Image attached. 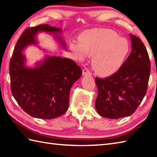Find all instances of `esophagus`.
Here are the masks:
<instances>
[{
	"instance_id": "34e87169",
	"label": "esophagus",
	"mask_w": 157,
	"mask_h": 157,
	"mask_svg": "<svg viewBox=\"0 0 157 157\" xmlns=\"http://www.w3.org/2000/svg\"><path fill=\"white\" fill-rule=\"evenodd\" d=\"M82 75L83 76H86V75H91V73L90 71L87 68H85L83 69L82 71Z\"/></svg>"
}]
</instances>
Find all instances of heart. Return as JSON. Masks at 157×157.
<instances>
[{"instance_id":"1","label":"heart","mask_w":157,"mask_h":157,"mask_svg":"<svg viewBox=\"0 0 157 157\" xmlns=\"http://www.w3.org/2000/svg\"><path fill=\"white\" fill-rule=\"evenodd\" d=\"M79 44H70L71 51L80 61L93 56L92 68L101 77H109L117 72L129 51L128 41L109 29L86 30L79 36Z\"/></svg>"}]
</instances>
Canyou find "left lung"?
Listing matches in <instances>:
<instances>
[{"label": "left lung", "mask_w": 157, "mask_h": 157, "mask_svg": "<svg viewBox=\"0 0 157 157\" xmlns=\"http://www.w3.org/2000/svg\"><path fill=\"white\" fill-rule=\"evenodd\" d=\"M132 51L119 71L105 79H95V108L105 118L118 119L134 113L147 91L151 71L149 56L140 38L129 34Z\"/></svg>", "instance_id": "obj_1"}]
</instances>
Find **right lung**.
I'll return each mask as SVG.
<instances>
[{
    "instance_id": "obj_1",
    "label": "right lung",
    "mask_w": 157,
    "mask_h": 157,
    "mask_svg": "<svg viewBox=\"0 0 157 157\" xmlns=\"http://www.w3.org/2000/svg\"><path fill=\"white\" fill-rule=\"evenodd\" d=\"M46 32L54 36L60 48L67 49L62 29L43 24L26 29L18 40L10 61L11 92L22 109L33 117L51 119L67 111L70 90L81 78V68L72 60L44 55L34 67L26 65L23 52L30 45H38L37 34Z\"/></svg>"
}]
</instances>
